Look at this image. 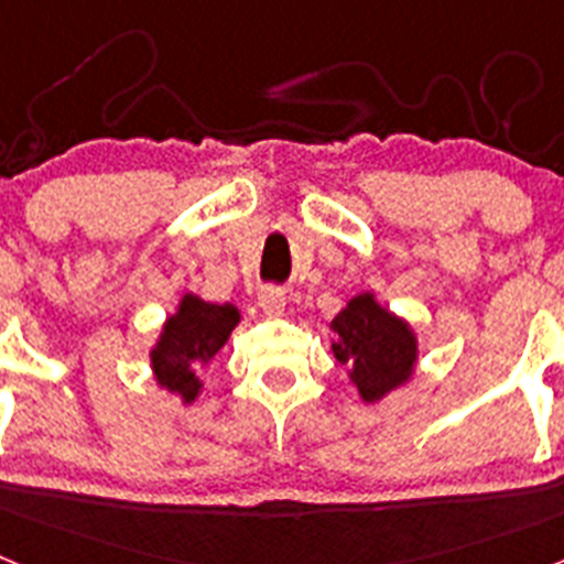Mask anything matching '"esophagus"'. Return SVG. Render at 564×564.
I'll return each instance as SVG.
<instances>
[{
  "label": "esophagus",
  "mask_w": 564,
  "mask_h": 564,
  "mask_svg": "<svg viewBox=\"0 0 564 564\" xmlns=\"http://www.w3.org/2000/svg\"><path fill=\"white\" fill-rule=\"evenodd\" d=\"M257 302L265 316H282V313H285V291H279V288H265V291H259Z\"/></svg>",
  "instance_id": "obj_1"
}]
</instances>
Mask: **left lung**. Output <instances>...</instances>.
Here are the masks:
<instances>
[{
	"mask_svg": "<svg viewBox=\"0 0 564 564\" xmlns=\"http://www.w3.org/2000/svg\"><path fill=\"white\" fill-rule=\"evenodd\" d=\"M330 350L347 367L364 403H378L415 378L417 333L403 316L361 291L330 322Z\"/></svg>",
	"mask_w": 564,
	"mask_h": 564,
	"instance_id": "obj_1",
	"label": "left lung"
}]
</instances>
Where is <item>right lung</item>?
Masks as SVG:
<instances>
[{
	"label": "right lung",
	"mask_w": 564,
	"mask_h": 564,
	"mask_svg": "<svg viewBox=\"0 0 564 564\" xmlns=\"http://www.w3.org/2000/svg\"><path fill=\"white\" fill-rule=\"evenodd\" d=\"M242 322V313L231 302H206L197 293H183L177 311L166 316L161 336L149 350V367L158 387L194 403L203 392V372L214 356L226 347L234 327Z\"/></svg>",
	"instance_id": "add662e5"
}]
</instances>
